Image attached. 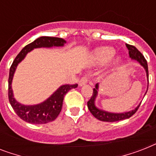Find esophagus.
I'll list each match as a JSON object with an SVG mask.
<instances>
[{
    "mask_svg": "<svg viewBox=\"0 0 156 156\" xmlns=\"http://www.w3.org/2000/svg\"><path fill=\"white\" fill-rule=\"evenodd\" d=\"M88 82V79L87 77H83V78H81L80 80H79V82H78V85L80 86V87H83V85H85V84H87Z\"/></svg>",
    "mask_w": 156,
    "mask_h": 156,
    "instance_id": "34e87169",
    "label": "esophagus"
}]
</instances>
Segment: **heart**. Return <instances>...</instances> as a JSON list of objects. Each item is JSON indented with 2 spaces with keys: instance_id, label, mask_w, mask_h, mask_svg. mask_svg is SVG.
<instances>
[{
  "instance_id": "1",
  "label": "heart",
  "mask_w": 156,
  "mask_h": 156,
  "mask_svg": "<svg viewBox=\"0 0 156 156\" xmlns=\"http://www.w3.org/2000/svg\"><path fill=\"white\" fill-rule=\"evenodd\" d=\"M115 54V50L111 47H101L97 49H95L92 54V59L93 61H95V63L103 65V64L107 63L112 58V56ZM118 58H116L114 61L113 64L116 65L119 62Z\"/></svg>"
}]
</instances>
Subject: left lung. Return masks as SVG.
<instances>
[{
  "label": "left lung",
  "mask_w": 156,
  "mask_h": 156,
  "mask_svg": "<svg viewBox=\"0 0 156 156\" xmlns=\"http://www.w3.org/2000/svg\"><path fill=\"white\" fill-rule=\"evenodd\" d=\"M127 48L129 50V57L131 58L132 61H135L137 62L140 64V66H142L144 68L147 73V78L148 81V66L147 62L146 61L145 57L143 56V55L134 46L129 44H126ZM99 83L95 84V87L93 89V94L90 100L87 102V107L88 109L90 110L93 116H95V118H97L98 120L102 121H108V122H114V121H121V120H125V119L129 118L130 116H132L133 114L135 113L138 108L140 106L139 104L138 106L136 107L133 110H130L129 112H121V113H116V112H107L105 110L100 109L97 108V106L95 105V100L97 98L98 91H99ZM148 88V86H147ZM147 93V92H146ZM145 93V95H146Z\"/></svg>",
  "instance_id": "obj_1"
}]
</instances>
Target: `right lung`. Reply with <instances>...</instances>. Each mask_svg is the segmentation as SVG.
Masks as SVG:
<instances>
[{
	"label": "right lung",
	"instance_id": "right-lung-1",
	"mask_svg": "<svg viewBox=\"0 0 156 156\" xmlns=\"http://www.w3.org/2000/svg\"><path fill=\"white\" fill-rule=\"evenodd\" d=\"M66 44L64 39L57 37H49V36H42L36 39L35 41L23 48L22 51L18 54L14 59L10 69H9V100L11 106L13 108L16 114L23 121L28 123L46 124L54 121L61 112L63 104V100L66 93L72 88H76L78 84L74 85H62L57 90L50 95L47 100L44 102L34 105H25L19 103L15 100L13 96V89H12V81L15 73L17 66L23 59L25 58L27 54L32 51L35 48H50L52 47H63Z\"/></svg>",
	"mask_w": 156,
	"mask_h": 156
}]
</instances>
